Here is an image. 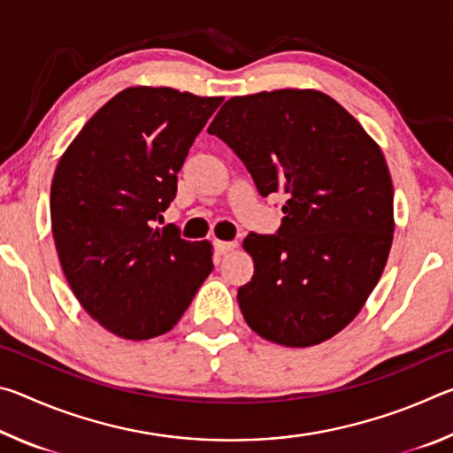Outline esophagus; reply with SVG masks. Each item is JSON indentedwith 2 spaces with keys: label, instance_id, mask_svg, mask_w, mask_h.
I'll return each mask as SVG.
<instances>
[{
  "label": "esophagus",
  "instance_id": "34e87169",
  "mask_svg": "<svg viewBox=\"0 0 453 453\" xmlns=\"http://www.w3.org/2000/svg\"><path fill=\"white\" fill-rule=\"evenodd\" d=\"M213 248H216V251L219 256L227 254V251H232L237 248V242H221V240H216L213 242Z\"/></svg>",
  "mask_w": 453,
  "mask_h": 453
}]
</instances>
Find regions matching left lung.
<instances>
[{
	"instance_id": "1",
	"label": "left lung",
	"mask_w": 453,
	"mask_h": 453,
	"mask_svg": "<svg viewBox=\"0 0 453 453\" xmlns=\"http://www.w3.org/2000/svg\"><path fill=\"white\" fill-rule=\"evenodd\" d=\"M208 132L259 196L288 197L278 232L243 240L254 257V278L237 289L245 321L288 348L329 340L364 308L392 248L394 186L380 145L316 89L232 97Z\"/></svg>"
}]
</instances>
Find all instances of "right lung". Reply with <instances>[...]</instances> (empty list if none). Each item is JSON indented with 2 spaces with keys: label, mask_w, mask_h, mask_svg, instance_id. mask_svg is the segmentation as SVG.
Returning <instances> with one entry per match:
<instances>
[{
  "label": "right lung",
  "mask_w": 453,
  "mask_h": 453,
  "mask_svg": "<svg viewBox=\"0 0 453 453\" xmlns=\"http://www.w3.org/2000/svg\"><path fill=\"white\" fill-rule=\"evenodd\" d=\"M221 102L172 88H127L81 127L53 173L51 232L61 270L81 308L124 340L170 332L213 270L210 242L153 226Z\"/></svg>",
  "instance_id": "obj_1"
}]
</instances>
